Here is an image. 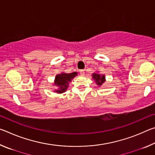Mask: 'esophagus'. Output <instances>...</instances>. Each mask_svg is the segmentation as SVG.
Listing matches in <instances>:
<instances>
[{
  "label": "esophagus",
  "mask_w": 155,
  "mask_h": 155,
  "mask_svg": "<svg viewBox=\"0 0 155 155\" xmlns=\"http://www.w3.org/2000/svg\"><path fill=\"white\" fill-rule=\"evenodd\" d=\"M79 72H80V74H81V75H84V74H85V70H81Z\"/></svg>",
  "instance_id": "esophagus-1"
}]
</instances>
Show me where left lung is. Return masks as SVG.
<instances>
[{
    "label": "left lung",
    "instance_id": "left-lung-1",
    "mask_svg": "<svg viewBox=\"0 0 155 155\" xmlns=\"http://www.w3.org/2000/svg\"><path fill=\"white\" fill-rule=\"evenodd\" d=\"M92 77L94 80L96 81V83L97 85H102L103 84V83L104 82V75H101L99 74H96V73H94L92 75Z\"/></svg>",
    "mask_w": 155,
    "mask_h": 155
}]
</instances>
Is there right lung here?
I'll list each match as a JSON object with an SVG mask.
<instances>
[{
	"instance_id": "1",
	"label": "right lung",
	"mask_w": 155,
	"mask_h": 155,
	"mask_svg": "<svg viewBox=\"0 0 155 155\" xmlns=\"http://www.w3.org/2000/svg\"><path fill=\"white\" fill-rule=\"evenodd\" d=\"M77 75V72H72L67 74V73H61L57 74L54 80V85L58 87V90H55L57 93H63L67 90L68 84L70 81L74 78Z\"/></svg>"
}]
</instances>
